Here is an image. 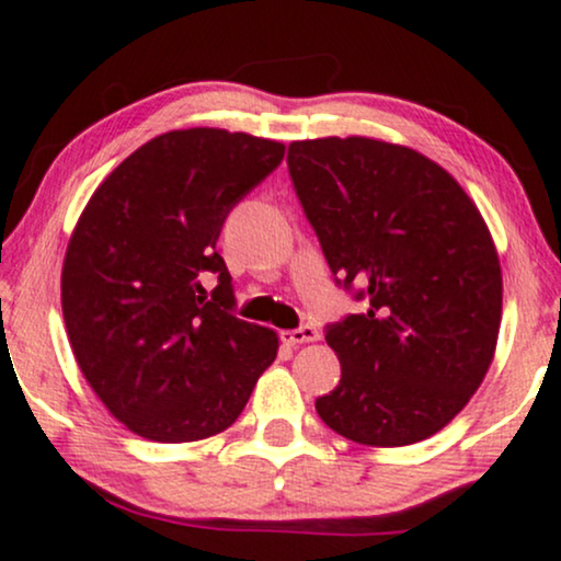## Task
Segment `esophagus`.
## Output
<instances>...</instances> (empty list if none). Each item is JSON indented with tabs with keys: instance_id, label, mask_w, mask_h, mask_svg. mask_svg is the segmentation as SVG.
<instances>
[{
	"instance_id": "obj_1",
	"label": "esophagus",
	"mask_w": 561,
	"mask_h": 561,
	"mask_svg": "<svg viewBox=\"0 0 561 561\" xmlns=\"http://www.w3.org/2000/svg\"><path fill=\"white\" fill-rule=\"evenodd\" d=\"M280 341L286 345L314 343V341H320V330H317L314 324H304V328H296V330H283Z\"/></svg>"
}]
</instances>
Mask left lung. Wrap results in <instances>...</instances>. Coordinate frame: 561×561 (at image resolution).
Here are the masks:
<instances>
[{
	"mask_svg": "<svg viewBox=\"0 0 561 561\" xmlns=\"http://www.w3.org/2000/svg\"><path fill=\"white\" fill-rule=\"evenodd\" d=\"M288 174L335 280L366 301L324 330L341 382L317 413L358 445L432 437L479 390L500 335L502 267L479 207L432 158L371 137L296 140Z\"/></svg>",
	"mask_w": 561,
	"mask_h": 561,
	"instance_id": "8db88e82",
	"label": "left lung"
}]
</instances>
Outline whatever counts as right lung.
I'll use <instances>...</instances> for the list:
<instances>
[{
  "label": "right lung",
  "mask_w": 561,
  "mask_h": 561,
  "mask_svg": "<svg viewBox=\"0 0 561 561\" xmlns=\"http://www.w3.org/2000/svg\"><path fill=\"white\" fill-rule=\"evenodd\" d=\"M283 153L247 133L174 129L88 199L61 267V314L82 377L129 432L169 445L220 434L278 356L275 330L233 317L216 244Z\"/></svg>",
  "instance_id": "right-lung-1"
}]
</instances>
